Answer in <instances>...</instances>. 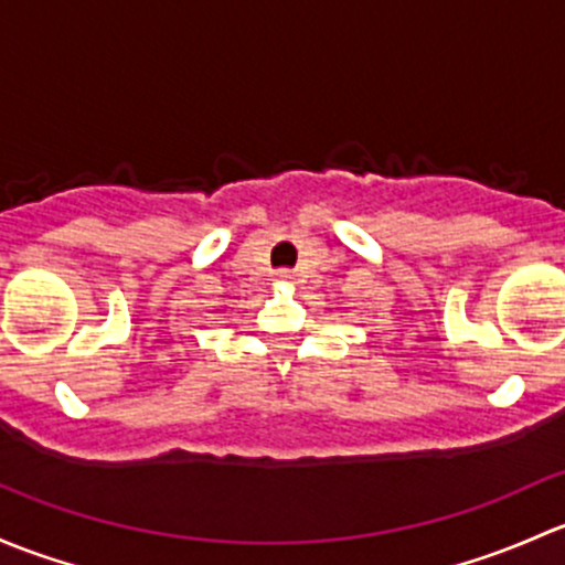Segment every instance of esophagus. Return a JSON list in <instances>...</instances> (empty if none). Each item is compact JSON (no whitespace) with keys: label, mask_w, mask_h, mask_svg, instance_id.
<instances>
[{"label":"esophagus","mask_w":565,"mask_h":565,"mask_svg":"<svg viewBox=\"0 0 565 565\" xmlns=\"http://www.w3.org/2000/svg\"><path fill=\"white\" fill-rule=\"evenodd\" d=\"M280 277L282 280H290V271H280Z\"/></svg>","instance_id":"esophagus-1"}]
</instances>
